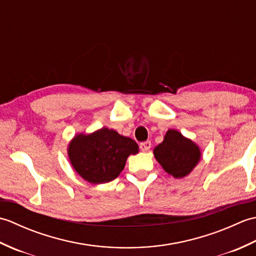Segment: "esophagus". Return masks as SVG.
Returning <instances> with one entry per match:
<instances>
[{"instance_id": "esophagus-1", "label": "esophagus", "mask_w": 256, "mask_h": 256, "mask_svg": "<svg viewBox=\"0 0 256 256\" xmlns=\"http://www.w3.org/2000/svg\"><path fill=\"white\" fill-rule=\"evenodd\" d=\"M150 146H152V143L150 142V140H146V142H143L140 144V148L143 152H148L150 148Z\"/></svg>"}]
</instances>
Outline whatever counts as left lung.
Listing matches in <instances>:
<instances>
[{"mask_svg":"<svg viewBox=\"0 0 256 256\" xmlns=\"http://www.w3.org/2000/svg\"><path fill=\"white\" fill-rule=\"evenodd\" d=\"M154 155L162 167L175 178L188 175L200 160L198 146L175 130L166 133L164 140L155 148Z\"/></svg>","mask_w":256,"mask_h":256,"instance_id":"8db88e82","label":"left lung"}]
</instances>
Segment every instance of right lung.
Returning <instances> with one entry per match:
<instances>
[{"label":"right lung","instance_id":"obj_1","mask_svg":"<svg viewBox=\"0 0 256 256\" xmlns=\"http://www.w3.org/2000/svg\"><path fill=\"white\" fill-rule=\"evenodd\" d=\"M138 152L135 140L103 128L89 135H77L69 144L68 154L76 172L84 180L103 184L116 179L128 155Z\"/></svg>","mask_w":256,"mask_h":256}]
</instances>
